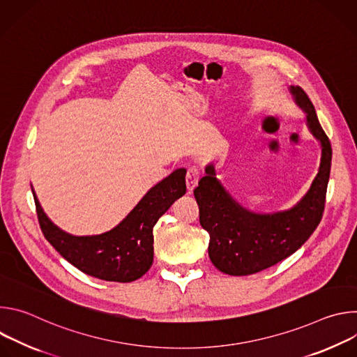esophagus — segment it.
Wrapping results in <instances>:
<instances>
[{"label":"esophagus","mask_w":357,"mask_h":357,"mask_svg":"<svg viewBox=\"0 0 357 357\" xmlns=\"http://www.w3.org/2000/svg\"><path fill=\"white\" fill-rule=\"evenodd\" d=\"M199 178H200V172H199L197 168L192 167V168L188 169V172H186V188H188L189 192H192L196 188V185L199 182Z\"/></svg>","instance_id":"esophagus-1"}]
</instances>
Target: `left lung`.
I'll return each instance as SVG.
<instances>
[{"label": "left lung", "instance_id": "8db88e82", "mask_svg": "<svg viewBox=\"0 0 357 357\" xmlns=\"http://www.w3.org/2000/svg\"><path fill=\"white\" fill-rule=\"evenodd\" d=\"M289 90L322 148L319 171L307 195L284 212H251L223 188L213 164L205 168L206 175L193 190L200 226L211 236V261L225 274L250 275L282 261L310 238L322 219L332 161L331 141L308 94L299 86H291Z\"/></svg>", "mask_w": 357, "mask_h": 357}]
</instances>
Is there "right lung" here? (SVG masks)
<instances>
[{"mask_svg": "<svg viewBox=\"0 0 357 357\" xmlns=\"http://www.w3.org/2000/svg\"><path fill=\"white\" fill-rule=\"evenodd\" d=\"M186 169L179 168L152 186L127 218L107 233L72 236L55 226L33 193L36 215L45 238L82 273L105 281L131 282L141 278L154 261V229L172 203L185 195Z\"/></svg>", "mask_w": 357, "mask_h": 357, "instance_id": "obj_1", "label": "right lung"}]
</instances>
